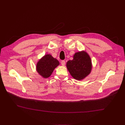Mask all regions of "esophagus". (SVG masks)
<instances>
[{
    "instance_id": "obj_1",
    "label": "esophagus",
    "mask_w": 125,
    "mask_h": 125,
    "mask_svg": "<svg viewBox=\"0 0 125 125\" xmlns=\"http://www.w3.org/2000/svg\"><path fill=\"white\" fill-rule=\"evenodd\" d=\"M61 65H62L63 66H65V61H64V60L61 61Z\"/></svg>"
}]
</instances>
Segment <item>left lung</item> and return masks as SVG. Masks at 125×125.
<instances>
[{
    "instance_id": "1",
    "label": "left lung",
    "mask_w": 125,
    "mask_h": 125,
    "mask_svg": "<svg viewBox=\"0 0 125 125\" xmlns=\"http://www.w3.org/2000/svg\"><path fill=\"white\" fill-rule=\"evenodd\" d=\"M67 68L71 75L77 80H82L91 72L92 63L91 58L85 51L76 52L72 60H69Z\"/></svg>"
}]
</instances>
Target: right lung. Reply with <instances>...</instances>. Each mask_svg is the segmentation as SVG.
I'll list each match as a JSON object with an SVG mask.
<instances>
[{
  "label": "right lung",
  "mask_w": 125,
  "mask_h": 125,
  "mask_svg": "<svg viewBox=\"0 0 125 125\" xmlns=\"http://www.w3.org/2000/svg\"><path fill=\"white\" fill-rule=\"evenodd\" d=\"M59 61L51 55L47 54L43 56L37 62L36 70L40 75L44 78L49 77L53 71L59 65Z\"/></svg>",
  "instance_id": "add662e5"
}]
</instances>
